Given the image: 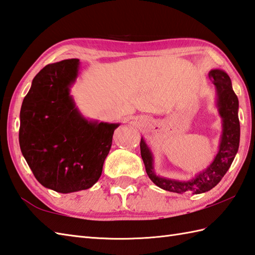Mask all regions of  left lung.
Wrapping results in <instances>:
<instances>
[{"label": "left lung", "mask_w": 255, "mask_h": 255, "mask_svg": "<svg viewBox=\"0 0 255 255\" xmlns=\"http://www.w3.org/2000/svg\"><path fill=\"white\" fill-rule=\"evenodd\" d=\"M209 78L215 85V106L221 118L222 134L219 147L212 162L188 179H176L159 176L154 169V154L144 137H141V156L145 170L153 183L164 190L176 194L198 195L209 191L219 184L235 159L240 143L239 100L232 89L230 77L225 70L216 68L209 71Z\"/></svg>", "instance_id": "obj_1"}]
</instances>
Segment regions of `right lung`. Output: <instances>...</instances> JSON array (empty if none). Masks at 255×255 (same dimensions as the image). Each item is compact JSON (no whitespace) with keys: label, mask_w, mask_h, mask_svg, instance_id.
<instances>
[{"label":"right lung","mask_w":255,"mask_h":255,"mask_svg":"<svg viewBox=\"0 0 255 255\" xmlns=\"http://www.w3.org/2000/svg\"><path fill=\"white\" fill-rule=\"evenodd\" d=\"M79 69V59L45 66L33 79L19 113L25 160L41 185L61 194L97 183L120 126L82 116L70 95Z\"/></svg>","instance_id":"right-lung-1"}]
</instances>
